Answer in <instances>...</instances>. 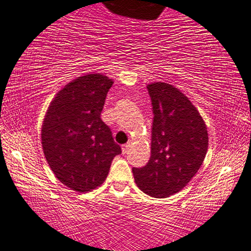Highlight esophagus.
Instances as JSON below:
<instances>
[{
    "label": "esophagus",
    "mask_w": 251,
    "mask_h": 251,
    "mask_svg": "<svg viewBox=\"0 0 251 251\" xmlns=\"http://www.w3.org/2000/svg\"><path fill=\"white\" fill-rule=\"evenodd\" d=\"M130 144H129V142H128V144H126V145H123L122 146V152L123 153H126V152H128L129 151V149H130Z\"/></svg>",
    "instance_id": "34e87169"
}]
</instances>
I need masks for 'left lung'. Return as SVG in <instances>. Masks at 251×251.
<instances>
[{
  "label": "left lung",
  "mask_w": 251,
  "mask_h": 251,
  "mask_svg": "<svg viewBox=\"0 0 251 251\" xmlns=\"http://www.w3.org/2000/svg\"><path fill=\"white\" fill-rule=\"evenodd\" d=\"M153 121L151 156L132 168L137 186L152 198H168L186 186L203 164L209 136L205 122L178 88L167 83L147 86Z\"/></svg>",
  "instance_id": "obj_1"
}]
</instances>
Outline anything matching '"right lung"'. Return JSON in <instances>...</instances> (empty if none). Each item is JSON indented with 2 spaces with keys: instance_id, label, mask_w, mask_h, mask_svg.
<instances>
[{
  "instance_id": "obj_1",
  "label": "right lung",
  "mask_w": 251,
  "mask_h": 251,
  "mask_svg": "<svg viewBox=\"0 0 251 251\" xmlns=\"http://www.w3.org/2000/svg\"><path fill=\"white\" fill-rule=\"evenodd\" d=\"M113 80L88 74L68 83L47 110L41 128L46 159L61 183L76 192H91L109 174L121 153L101 112Z\"/></svg>"
}]
</instances>
